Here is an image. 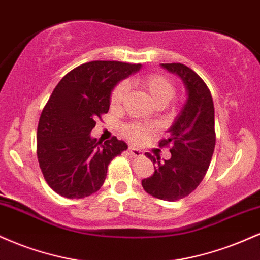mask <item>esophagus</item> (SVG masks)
<instances>
[{
  "label": "esophagus",
  "instance_id": "1",
  "mask_svg": "<svg viewBox=\"0 0 260 260\" xmlns=\"http://www.w3.org/2000/svg\"><path fill=\"white\" fill-rule=\"evenodd\" d=\"M128 150H129V154L132 155L134 157H140L143 156V151L140 150L138 148H134V147H129L128 148Z\"/></svg>",
  "mask_w": 260,
  "mask_h": 260
}]
</instances>
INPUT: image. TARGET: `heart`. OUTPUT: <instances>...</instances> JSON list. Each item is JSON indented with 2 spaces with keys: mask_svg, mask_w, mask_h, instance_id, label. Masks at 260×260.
<instances>
[{
  "mask_svg": "<svg viewBox=\"0 0 260 260\" xmlns=\"http://www.w3.org/2000/svg\"><path fill=\"white\" fill-rule=\"evenodd\" d=\"M134 84L138 85L145 94L150 98L155 105H166L175 94V85L168 77L159 73H149L134 78ZM128 92V84L126 82L118 83L115 86L110 98V104L113 110H118L123 104ZM151 129L148 127L132 124L126 128V134L131 140L140 143L150 136Z\"/></svg>",
  "mask_w": 260,
  "mask_h": 260,
  "instance_id": "obj_1",
  "label": "heart"
}]
</instances>
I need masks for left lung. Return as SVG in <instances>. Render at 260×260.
Wrapping results in <instances>:
<instances>
[{
    "instance_id": "obj_1",
    "label": "left lung",
    "mask_w": 260,
    "mask_h": 260,
    "mask_svg": "<svg viewBox=\"0 0 260 260\" xmlns=\"http://www.w3.org/2000/svg\"><path fill=\"white\" fill-rule=\"evenodd\" d=\"M161 66L182 79L187 100L170 127V136L159 143L160 147H170L171 157L160 161V156L147 154L155 164V172L142 181V186L155 198L175 202L199 186L210 165L216 140L214 103L207 84L194 71L182 63Z\"/></svg>"
}]
</instances>
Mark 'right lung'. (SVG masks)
Returning a JSON list of instances; mask_svg holds the SVG:
<instances>
[{
  "label": "right lung",
  "mask_w": 260,
  "mask_h": 260,
  "mask_svg": "<svg viewBox=\"0 0 260 260\" xmlns=\"http://www.w3.org/2000/svg\"><path fill=\"white\" fill-rule=\"evenodd\" d=\"M142 64L91 61L59 80L41 112L37 154L45 181L59 196L79 199L98 192L107 166L128 145L116 137L91 138L98 118L110 109L112 89Z\"/></svg>",
  "instance_id": "add662e5"
}]
</instances>
